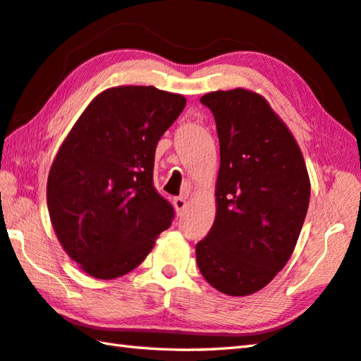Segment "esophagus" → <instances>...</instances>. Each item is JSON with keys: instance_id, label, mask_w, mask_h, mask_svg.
Segmentation results:
<instances>
[{"instance_id": "obj_1", "label": "esophagus", "mask_w": 361, "mask_h": 361, "mask_svg": "<svg viewBox=\"0 0 361 361\" xmlns=\"http://www.w3.org/2000/svg\"><path fill=\"white\" fill-rule=\"evenodd\" d=\"M173 208H175L176 216H181V214L185 212V208H186V200H185V198H183V197L173 198Z\"/></svg>"}]
</instances>
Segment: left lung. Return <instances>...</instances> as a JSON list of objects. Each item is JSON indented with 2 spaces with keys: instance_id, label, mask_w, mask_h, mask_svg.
Instances as JSON below:
<instances>
[{
  "instance_id": "obj_1",
  "label": "left lung",
  "mask_w": 361,
  "mask_h": 361,
  "mask_svg": "<svg viewBox=\"0 0 361 361\" xmlns=\"http://www.w3.org/2000/svg\"><path fill=\"white\" fill-rule=\"evenodd\" d=\"M216 119L220 169L216 220L197 243V265L214 288L248 296L293 252L310 200L304 157L267 99L235 88L204 94Z\"/></svg>"
}]
</instances>
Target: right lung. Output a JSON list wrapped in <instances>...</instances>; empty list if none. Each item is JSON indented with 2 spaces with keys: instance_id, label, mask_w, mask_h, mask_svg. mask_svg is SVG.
Returning <instances> with one entry per match:
<instances>
[{
  "instance_id": "1",
  "label": "right lung",
  "mask_w": 361,
  "mask_h": 361,
  "mask_svg": "<svg viewBox=\"0 0 361 361\" xmlns=\"http://www.w3.org/2000/svg\"><path fill=\"white\" fill-rule=\"evenodd\" d=\"M186 105L155 87H114L80 114L52 161L46 198L66 255L96 279L147 257L173 208L153 188L157 144Z\"/></svg>"
}]
</instances>
